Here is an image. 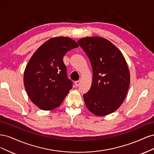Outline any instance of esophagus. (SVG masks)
<instances>
[{"instance_id": "esophagus-1", "label": "esophagus", "mask_w": 154, "mask_h": 154, "mask_svg": "<svg viewBox=\"0 0 154 154\" xmlns=\"http://www.w3.org/2000/svg\"><path fill=\"white\" fill-rule=\"evenodd\" d=\"M80 80H78V81L75 82V85L76 87H78L79 85H80Z\"/></svg>"}]
</instances>
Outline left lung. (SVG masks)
<instances>
[{
  "label": "left lung",
  "mask_w": 154,
  "mask_h": 154,
  "mask_svg": "<svg viewBox=\"0 0 154 154\" xmlns=\"http://www.w3.org/2000/svg\"><path fill=\"white\" fill-rule=\"evenodd\" d=\"M92 66L90 90L83 94L87 109L96 116L114 112L123 103L130 85V73L121 51L104 38L85 37L78 41Z\"/></svg>",
  "instance_id": "1"
}]
</instances>
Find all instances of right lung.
<instances>
[{"instance_id": "1", "label": "right lung", "mask_w": 154, "mask_h": 154, "mask_svg": "<svg viewBox=\"0 0 154 154\" xmlns=\"http://www.w3.org/2000/svg\"><path fill=\"white\" fill-rule=\"evenodd\" d=\"M78 47L68 37H55L42 45L29 60L24 74V87L30 100L40 109L57 108L72 88L63 58Z\"/></svg>"}]
</instances>
